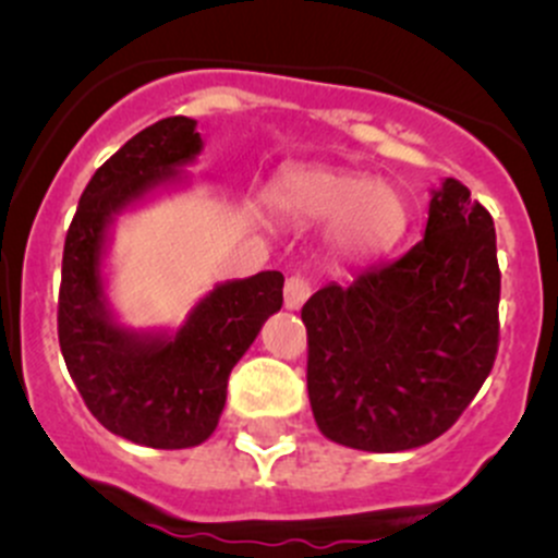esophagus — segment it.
<instances>
[{"mask_svg": "<svg viewBox=\"0 0 558 558\" xmlns=\"http://www.w3.org/2000/svg\"><path fill=\"white\" fill-rule=\"evenodd\" d=\"M312 295V281L303 277H290L284 284V306L290 312H298V308L306 303V298Z\"/></svg>", "mask_w": 558, "mask_h": 558, "instance_id": "34e87169", "label": "esophagus"}]
</instances>
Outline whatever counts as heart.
I'll return each instance as SVG.
<instances>
[{
    "label": "heart",
    "instance_id": "heart-1",
    "mask_svg": "<svg viewBox=\"0 0 558 558\" xmlns=\"http://www.w3.org/2000/svg\"><path fill=\"white\" fill-rule=\"evenodd\" d=\"M279 215L327 222V244L347 260L381 255L408 228L405 195L389 182L330 166H301L279 174L268 191Z\"/></svg>",
    "mask_w": 558,
    "mask_h": 558
}]
</instances>
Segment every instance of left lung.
Listing matches in <instances>:
<instances>
[{"instance_id":"1","label":"left lung","mask_w":558,"mask_h":558,"mask_svg":"<svg viewBox=\"0 0 558 558\" xmlns=\"http://www.w3.org/2000/svg\"><path fill=\"white\" fill-rule=\"evenodd\" d=\"M494 220L446 180L403 257L327 284L301 308L306 384L325 438L392 453L440 438L473 403L499 347Z\"/></svg>"}]
</instances>
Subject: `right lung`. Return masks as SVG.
Here are the masks:
<instances>
[{"mask_svg": "<svg viewBox=\"0 0 558 558\" xmlns=\"http://www.w3.org/2000/svg\"><path fill=\"white\" fill-rule=\"evenodd\" d=\"M198 153L195 120L182 114L131 136L85 185L61 260L59 343L69 376L109 433L150 449H191L215 433L233 365L281 308L284 277L260 271L209 292L174 338H140L107 317L99 260L109 215Z\"/></svg>", "mask_w": 558, "mask_h": 558, "instance_id": "1", "label": "right lung"}]
</instances>
